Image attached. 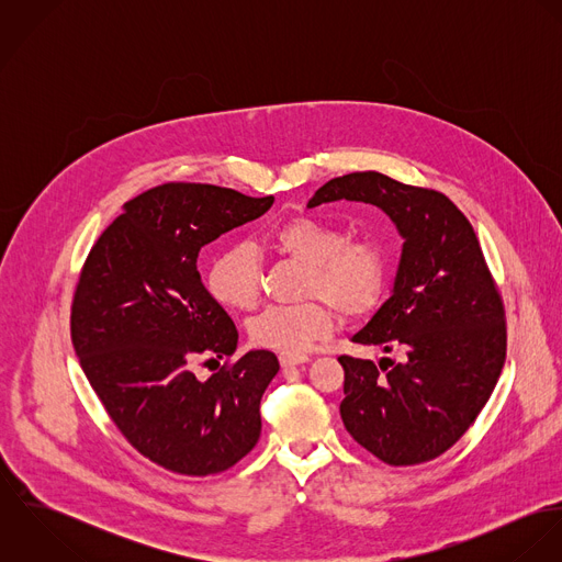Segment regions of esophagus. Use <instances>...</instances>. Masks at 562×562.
Listing matches in <instances>:
<instances>
[{
    "label": "esophagus",
    "instance_id": "obj_1",
    "mask_svg": "<svg viewBox=\"0 0 562 562\" xmlns=\"http://www.w3.org/2000/svg\"><path fill=\"white\" fill-rule=\"evenodd\" d=\"M310 357L307 355H292V352H281L279 355V363L283 368H290V366H301V363H307Z\"/></svg>",
    "mask_w": 562,
    "mask_h": 562
}]
</instances>
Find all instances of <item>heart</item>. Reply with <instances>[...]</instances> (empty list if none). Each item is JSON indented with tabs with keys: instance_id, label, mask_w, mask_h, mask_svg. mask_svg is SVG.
Returning <instances> with one entry per match:
<instances>
[{
	"instance_id": "obj_1",
	"label": "heart",
	"mask_w": 562,
	"mask_h": 562,
	"mask_svg": "<svg viewBox=\"0 0 562 562\" xmlns=\"http://www.w3.org/2000/svg\"><path fill=\"white\" fill-rule=\"evenodd\" d=\"M268 250L303 266L299 305L268 307L248 322L255 346L301 355L335 330L337 313L363 318L387 288V255L374 238L346 240L341 229L312 214L281 221L266 238ZM207 290L225 307L248 312L261 296L259 259L250 246L223 248L207 268Z\"/></svg>"
}]
</instances>
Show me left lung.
Returning a JSON list of instances; mask_svg holds the SVG:
<instances>
[{"label":"left lung","instance_id":"left-lung-1","mask_svg":"<svg viewBox=\"0 0 562 562\" xmlns=\"http://www.w3.org/2000/svg\"><path fill=\"white\" fill-rule=\"evenodd\" d=\"M339 199L379 205L404 238L394 294L352 337L402 359L339 357L344 426L387 465L432 461L495 390L506 359L502 294L472 223L443 192L366 170L330 179L310 207Z\"/></svg>","mask_w":562,"mask_h":562}]
</instances>
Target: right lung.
<instances>
[{"instance_id": "add662e5", "label": "right lung", "mask_w": 562, "mask_h": 562, "mask_svg": "<svg viewBox=\"0 0 562 562\" xmlns=\"http://www.w3.org/2000/svg\"><path fill=\"white\" fill-rule=\"evenodd\" d=\"M272 201L161 183L125 203L81 266L71 303L81 370L119 432L168 472L221 474L259 439V402L279 361L270 350L232 361L238 328L203 285L196 259ZM223 356L218 373L195 379L194 367Z\"/></svg>"}]
</instances>
